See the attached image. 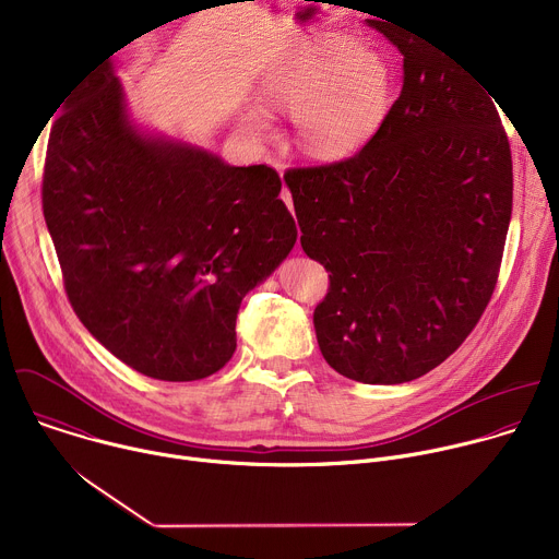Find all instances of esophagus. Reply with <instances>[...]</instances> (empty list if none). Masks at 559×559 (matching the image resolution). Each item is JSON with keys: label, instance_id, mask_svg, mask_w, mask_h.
Instances as JSON below:
<instances>
[{"label": "esophagus", "instance_id": "34e87169", "mask_svg": "<svg viewBox=\"0 0 559 559\" xmlns=\"http://www.w3.org/2000/svg\"><path fill=\"white\" fill-rule=\"evenodd\" d=\"M281 199L287 203V207L292 210V192H289V188L287 186H283V190H281Z\"/></svg>", "mask_w": 559, "mask_h": 559}]
</instances>
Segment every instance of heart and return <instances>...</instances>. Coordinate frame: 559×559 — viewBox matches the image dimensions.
<instances>
[{
	"mask_svg": "<svg viewBox=\"0 0 559 559\" xmlns=\"http://www.w3.org/2000/svg\"><path fill=\"white\" fill-rule=\"evenodd\" d=\"M259 99L270 112H292L298 145L316 158H343L362 147L393 104L386 61L354 48L345 35H321L272 59L259 76ZM254 139L272 134V119L259 108L241 115Z\"/></svg>",
	"mask_w": 559,
	"mask_h": 559,
	"instance_id": "heart-1",
	"label": "heart"
}]
</instances>
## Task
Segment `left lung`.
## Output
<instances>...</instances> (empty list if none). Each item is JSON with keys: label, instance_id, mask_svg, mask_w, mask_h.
Segmentation results:
<instances>
[{"label": "left lung", "instance_id": "1", "mask_svg": "<svg viewBox=\"0 0 559 559\" xmlns=\"http://www.w3.org/2000/svg\"><path fill=\"white\" fill-rule=\"evenodd\" d=\"M405 82L376 134L332 164L287 168L305 254L330 272L313 328L330 367L367 384L444 362L498 283L513 207L493 99L444 50L382 17Z\"/></svg>", "mask_w": 559, "mask_h": 559}]
</instances>
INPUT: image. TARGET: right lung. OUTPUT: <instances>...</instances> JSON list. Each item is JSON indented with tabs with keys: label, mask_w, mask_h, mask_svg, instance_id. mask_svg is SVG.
<instances>
[{
	"label": "right lung",
	"mask_w": 559,
	"mask_h": 559,
	"mask_svg": "<svg viewBox=\"0 0 559 559\" xmlns=\"http://www.w3.org/2000/svg\"><path fill=\"white\" fill-rule=\"evenodd\" d=\"M59 108L41 207L74 313L143 376H212L243 296L296 243L278 173L139 134L108 57Z\"/></svg>",
	"instance_id": "obj_1"
}]
</instances>
